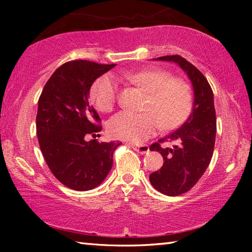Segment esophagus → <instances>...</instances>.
Listing matches in <instances>:
<instances>
[{
	"label": "esophagus",
	"mask_w": 252,
	"mask_h": 252,
	"mask_svg": "<svg viewBox=\"0 0 252 252\" xmlns=\"http://www.w3.org/2000/svg\"><path fill=\"white\" fill-rule=\"evenodd\" d=\"M132 148H133L136 152L141 153V155H144V153L149 152L148 144H141V146H132Z\"/></svg>",
	"instance_id": "obj_1"
}]
</instances>
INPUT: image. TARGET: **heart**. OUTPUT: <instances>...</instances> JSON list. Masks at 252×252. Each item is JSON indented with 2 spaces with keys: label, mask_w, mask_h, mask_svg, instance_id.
<instances>
[{
  "label": "heart",
  "mask_w": 252,
  "mask_h": 252,
  "mask_svg": "<svg viewBox=\"0 0 252 252\" xmlns=\"http://www.w3.org/2000/svg\"><path fill=\"white\" fill-rule=\"evenodd\" d=\"M119 78L141 88L147 92L142 105L143 112L121 111L110 119L108 130L114 138L130 142H142L162 127L171 130L180 126L190 116L193 94L189 83L172 78L167 70L150 67L139 71L120 72ZM95 108L110 112L119 95V87L112 75L104 74L93 83L90 91Z\"/></svg>",
  "instance_id": "1"
}]
</instances>
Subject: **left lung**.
<instances>
[{
    "label": "left lung",
    "mask_w": 252,
    "mask_h": 252,
    "mask_svg": "<svg viewBox=\"0 0 252 252\" xmlns=\"http://www.w3.org/2000/svg\"><path fill=\"white\" fill-rule=\"evenodd\" d=\"M157 60L178 63L193 85V110L183 125L150 146L163 157V165L150 174L151 185L161 193L174 197L189 191L210 164L216 142L217 118L212 89L201 72L180 55H165ZM174 142L171 148L162 146Z\"/></svg>",
    "instance_id": "left-lung-1"
}]
</instances>
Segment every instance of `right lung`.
I'll use <instances>...</instances> for the list:
<instances>
[{"label": "right lung", "instance_id": "1", "mask_svg": "<svg viewBox=\"0 0 252 252\" xmlns=\"http://www.w3.org/2000/svg\"><path fill=\"white\" fill-rule=\"evenodd\" d=\"M114 66L85 60L66 62L51 75L39 97L36 134L42 155L53 176L70 189L99 186L112 168L114 150L122 144L85 140L102 130L89 101L91 85Z\"/></svg>", "mask_w": 252, "mask_h": 252}]
</instances>
